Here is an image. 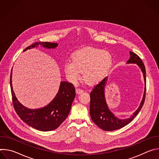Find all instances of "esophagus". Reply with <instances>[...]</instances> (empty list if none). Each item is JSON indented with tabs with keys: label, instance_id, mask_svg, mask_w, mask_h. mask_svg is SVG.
<instances>
[{
	"label": "esophagus",
	"instance_id": "obj_1",
	"mask_svg": "<svg viewBox=\"0 0 159 159\" xmlns=\"http://www.w3.org/2000/svg\"><path fill=\"white\" fill-rule=\"evenodd\" d=\"M82 93H84V90H82V89H81L80 88H77L76 89V93L77 94H81Z\"/></svg>",
	"mask_w": 159,
	"mask_h": 159
}]
</instances>
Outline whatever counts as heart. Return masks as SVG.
I'll return each mask as SVG.
<instances>
[{
  "mask_svg": "<svg viewBox=\"0 0 159 159\" xmlns=\"http://www.w3.org/2000/svg\"><path fill=\"white\" fill-rule=\"evenodd\" d=\"M112 57L109 53L102 50L87 47L75 52L72 61H66L64 70L69 80L75 83L83 72L84 80L89 84L101 81L108 73L112 66Z\"/></svg>",
  "mask_w": 159,
  "mask_h": 159,
  "instance_id": "1",
  "label": "heart"
}]
</instances>
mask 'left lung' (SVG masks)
Returning a JSON list of instances; mask_svg holds the SVG:
<instances>
[{
  "label": "left lung",
  "mask_w": 159,
  "mask_h": 159,
  "mask_svg": "<svg viewBox=\"0 0 159 159\" xmlns=\"http://www.w3.org/2000/svg\"><path fill=\"white\" fill-rule=\"evenodd\" d=\"M130 57L128 63H137L141 69L144 77L145 87L143 99L139 107L128 119L120 120L117 118L108 109L104 96V87L107 78H104L98 84L94 85L90 92V115L93 122L100 128L105 131H113L120 129L129 123L139 114L145 99L146 95V70L145 65L141 58L134 52H129Z\"/></svg>",
  "instance_id": "8db88e82"
}]
</instances>
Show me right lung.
Segmentation results:
<instances>
[{
  "label": "right lung",
  "instance_id": "1",
  "mask_svg": "<svg viewBox=\"0 0 159 159\" xmlns=\"http://www.w3.org/2000/svg\"><path fill=\"white\" fill-rule=\"evenodd\" d=\"M39 44L47 48H54L58 46L56 43L37 42L28 47L24 51L36 48ZM11 77L12 71L10 77L12 99L19 117L29 126L42 131H52L59 127L69 115L75 96L73 84L61 82L58 93L49 104L41 109H30L22 106L17 99L12 88Z\"/></svg>",
  "mask_w": 159,
  "mask_h": 159
}]
</instances>
